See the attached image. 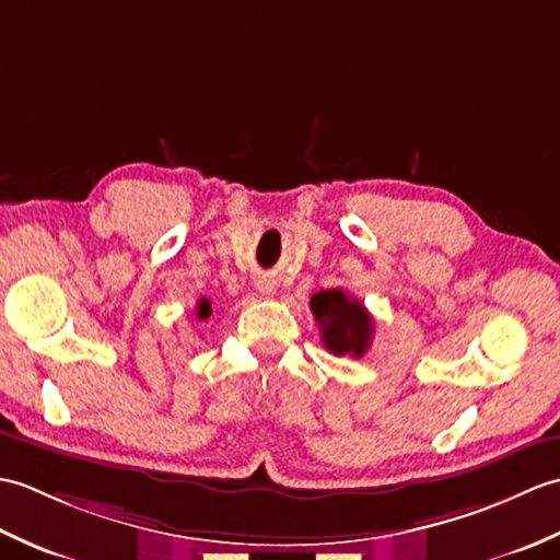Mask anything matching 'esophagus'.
Returning <instances> with one entry per match:
<instances>
[{
	"label": "esophagus",
	"instance_id": "34e87169",
	"mask_svg": "<svg viewBox=\"0 0 560 560\" xmlns=\"http://www.w3.org/2000/svg\"><path fill=\"white\" fill-rule=\"evenodd\" d=\"M257 291L261 295H273V293H277V281H273L271 277H259L257 279Z\"/></svg>",
	"mask_w": 560,
	"mask_h": 560
}]
</instances>
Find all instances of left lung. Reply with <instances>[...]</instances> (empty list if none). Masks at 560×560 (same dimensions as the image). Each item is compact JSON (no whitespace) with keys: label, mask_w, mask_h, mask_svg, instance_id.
<instances>
[{"label":"left lung","mask_w":560,"mask_h":560,"mask_svg":"<svg viewBox=\"0 0 560 560\" xmlns=\"http://www.w3.org/2000/svg\"><path fill=\"white\" fill-rule=\"evenodd\" d=\"M311 311L323 331V343L335 355H361L371 347L373 317L361 301L351 299L341 289L319 291L311 299Z\"/></svg>","instance_id":"1"}]
</instances>
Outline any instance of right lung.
Here are the masks:
<instances>
[{
	"instance_id": "right-lung-1",
	"label": "right lung",
	"mask_w": 560,
	"mask_h": 560,
	"mask_svg": "<svg viewBox=\"0 0 560 560\" xmlns=\"http://www.w3.org/2000/svg\"><path fill=\"white\" fill-rule=\"evenodd\" d=\"M199 319H209V315H211V303H209V299H199V303H197V313H195Z\"/></svg>"
}]
</instances>
